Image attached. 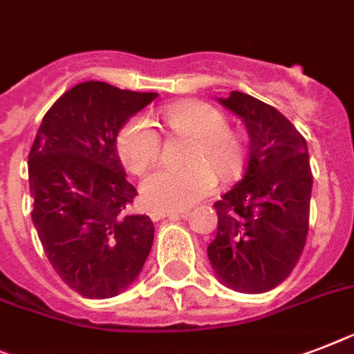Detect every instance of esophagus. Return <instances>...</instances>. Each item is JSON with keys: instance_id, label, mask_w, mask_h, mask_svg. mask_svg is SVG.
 Returning <instances> with one entry per match:
<instances>
[{"instance_id": "1", "label": "esophagus", "mask_w": 354, "mask_h": 354, "mask_svg": "<svg viewBox=\"0 0 354 354\" xmlns=\"http://www.w3.org/2000/svg\"><path fill=\"white\" fill-rule=\"evenodd\" d=\"M189 211H176V209H152L149 214L154 222L158 220H163V218H171V216H180V214H187Z\"/></svg>"}]
</instances>
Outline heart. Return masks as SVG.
Masks as SVG:
<instances>
[{
	"mask_svg": "<svg viewBox=\"0 0 354 354\" xmlns=\"http://www.w3.org/2000/svg\"><path fill=\"white\" fill-rule=\"evenodd\" d=\"M165 127L176 136L189 138L183 167H158L142 180L143 200L158 209H183L202 200L216 185L240 178L247 162V143L227 116L200 100L178 102L160 111ZM120 160L131 172H143L158 158L160 134L147 118H131L118 132Z\"/></svg>",
	"mask_w": 354,
	"mask_h": 354,
	"instance_id": "b5f03b06",
	"label": "heart"
}]
</instances>
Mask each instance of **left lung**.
Listing matches in <instances>:
<instances>
[{
	"label": "left lung",
	"mask_w": 354,
	"mask_h": 354,
	"mask_svg": "<svg viewBox=\"0 0 354 354\" xmlns=\"http://www.w3.org/2000/svg\"><path fill=\"white\" fill-rule=\"evenodd\" d=\"M218 102L245 123L249 156L242 180L214 203L218 232L207 257L234 291H271L291 274L309 231L313 174L306 138L281 112L249 94L232 91Z\"/></svg>",
	"instance_id": "1"
}]
</instances>
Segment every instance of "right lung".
Masks as SVG:
<instances>
[{"instance_id":"right-lung-1","label":"right lung","mask_w":354,"mask_h":354,"mask_svg":"<svg viewBox=\"0 0 354 354\" xmlns=\"http://www.w3.org/2000/svg\"><path fill=\"white\" fill-rule=\"evenodd\" d=\"M156 93L85 82L63 94L37 129L28 154L32 222L50 266L85 298H112L136 280L154 225L131 214L116 138Z\"/></svg>"}]
</instances>
